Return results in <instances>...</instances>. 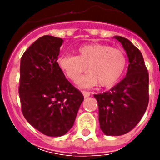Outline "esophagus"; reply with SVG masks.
<instances>
[{
	"label": "esophagus",
	"instance_id": "esophagus-1",
	"mask_svg": "<svg viewBox=\"0 0 160 160\" xmlns=\"http://www.w3.org/2000/svg\"><path fill=\"white\" fill-rule=\"evenodd\" d=\"M83 97H84V98H87V97H89V96L91 95V93H90L89 92H84V91H83Z\"/></svg>",
	"mask_w": 160,
	"mask_h": 160
}]
</instances>
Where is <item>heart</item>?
<instances>
[{
    "label": "heart",
    "mask_w": 160,
    "mask_h": 160,
    "mask_svg": "<svg viewBox=\"0 0 160 160\" xmlns=\"http://www.w3.org/2000/svg\"><path fill=\"white\" fill-rule=\"evenodd\" d=\"M58 66L74 83H78L86 67L90 71L80 81L83 87L93 86L97 83L102 87H111L124 75L127 66L125 52L118 48L103 43H91L80 46L77 56L61 55Z\"/></svg>",
    "instance_id": "obj_1"
}]
</instances>
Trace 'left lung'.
Segmentation results:
<instances>
[{
  "mask_svg": "<svg viewBox=\"0 0 160 160\" xmlns=\"http://www.w3.org/2000/svg\"><path fill=\"white\" fill-rule=\"evenodd\" d=\"M126 52V77L110 91L94 94L99 106L100 127L106 135H122L134 128L149 104V73L142 52L128 39L115 36Z\"/></svg>",
  "mask_w": 160,
  "mask_h": 160,
  "instance_id": "8db88e82",
  "label": "left lung"
}]
</instances>
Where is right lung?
I'll list each match as a JSON object with an SVG mask.
<instances>
[{
    "mask_svg": "<svg viewBox=\"0 0 160 160\" xmlns=\"http://www.w3.org/2000/svg\"><path fill=\"white\" fill-rule=\"evenodd\" d=\"M61 38L44 35L24 52L18 93L22 113L32 126L48 136H61L74 126L83 101L82 92L58 66Z\"/></svg>",
    "mask_w": 160,
    "mask_h": 160,
    "instance_id": "obj_1",
    "label": "right lung"
}]
</instances>
